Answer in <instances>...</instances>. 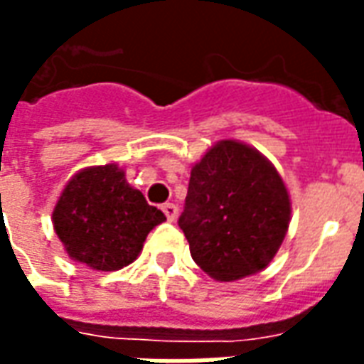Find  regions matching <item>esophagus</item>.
Listing matches in <instances>:
<instances>
[{
    "instance_id": "1",
    "label": "esophagus",
    "mask_w": 364,
    "mask_h": 364,
    "mask_svg": "<svg viewBox=\"0 0 364 364\" xmlns=\"http://www.w3.org/2000/svg\"><path fill=\"white\" fill-rule=\"evenodd\" d=\"M161 210H164V214H166V218H168L169 222H175L177 216H179V208H177L173 203H166L161 206Z\"/></svg>"
}]
</instances>
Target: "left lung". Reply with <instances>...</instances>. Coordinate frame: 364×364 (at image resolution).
<instances>
[{"label": "left lung", "mask_w": 364, "mask_h": 364, "mask_svg": "<svg viewBox=\"0 0 364 364\" xmlns=\"http://www.w3.org/2000/svg\"><path fill=\"white\" fill-rule=\"evenodd\" d=\"M289 220L284 179L257 148L220 141L191 169L179 228L210 278L233 282L264 270Z\"/></svg>", "instance_id": "8db88e82"}]
</instances>
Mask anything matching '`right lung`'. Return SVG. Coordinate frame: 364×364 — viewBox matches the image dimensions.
Masks as SVG:
<instances>
[{"label":"right lung","instance_id":"1","mask_svg":"<svg viewBox=\"0 0 364 364\" xmlns=\"http://www.w3.org/2000/svg\"><path fill=\"white\" fill-rule=\"evenodd\" d=\"M67 255L92 270L114 272L133 262L164 212L133 189L115 164L80 169L71 177L52 214Z\"/></svg>","mask_w":364,"mask_h":364}]
</instances>
